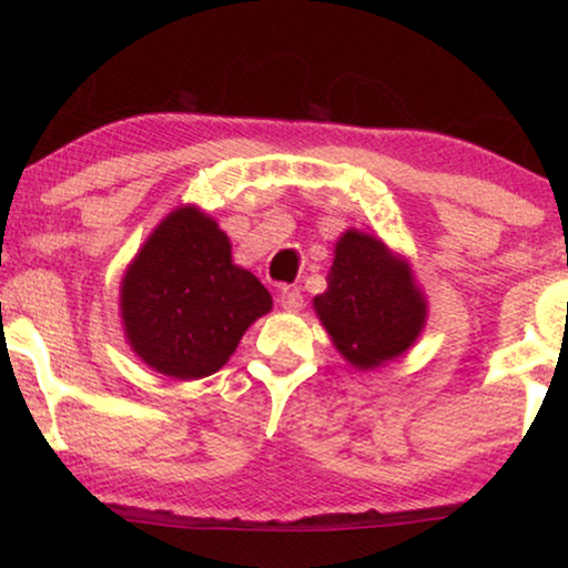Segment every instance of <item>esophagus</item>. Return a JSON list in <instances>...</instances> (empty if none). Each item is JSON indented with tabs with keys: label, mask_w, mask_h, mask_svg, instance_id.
<instances>
[{
	"label": "esophagus",
	"mask_w": 568,
	"mask_h": 568,
	"mask_svg": "<svg viewBox=\"0 0 568 568\" xmlns=\"http://www.w3.org/2000/svg\"><path fill=\"white\" fill-rule=\"evenodd\" d=\"M278 305L290 310V313H297V310H302V292L297 286H282L278 290Z\"/></svg>",
	"instance_id": "obj_1"
}]
</instances>
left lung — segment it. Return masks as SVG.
<instances>
[{
    "mask_svg": "<svg viewBox=\"0 0 568 568\" xmlns=\"http://www.w3.org/2000/svg\"><path fill=\"white\" fill-rule=\"evenodd\" d=\"M313 307L341 356L362 369L408 352L426 323V300L408 261L359 230L338 237L328 290Z\"/></svg>",
    "mask_w": 568,
    "mask_h": 568,
    "instance_id": "8db88e82",
    "label": "left lung"
}]
</instances>
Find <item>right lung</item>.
Listing matches in <instances>:
<instances>
[{
	"label": "right lung",
	"mask_w": 568,
	"mask_h": 568,
	"mask_svg": "<svg viewBox=\"0 0 568 568\" xmlns=\"http://www.w3.org/2000/svg\"><path fill=\"white\" fill-rule=\"evenodd\" d=\"M271 305L266 286L232 263L230 237L199 206L170 212L121 282L129 346L144 364L175 379L222 369Z\"/></svg>",
	"instance_id": "right-lung-1"
}]
</instances>
